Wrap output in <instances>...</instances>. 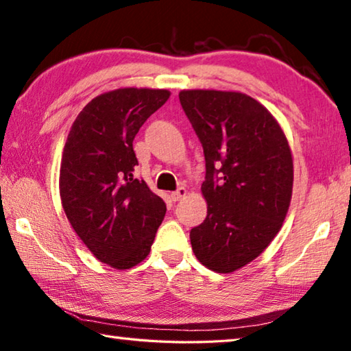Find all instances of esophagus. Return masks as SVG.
<instances>
[{"instance_id":"esophagus-1","label":"esophagus","mask_w":351,"mask_h":351,"mask_svg":"<svg viewBox=\"0 0 351 351\" xmlns=\"http://www.w3.org/2000/svg\"><path fill=\"white\" fill-rule=\"evenodd\" d=\"M187 195V189L186 187H180L176 190V192L171 193V198H173V201H180L181 198H184Z\"/></svg>"}]
</instances>
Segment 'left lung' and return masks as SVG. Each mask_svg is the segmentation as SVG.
<instances>
[{
  "instance_id": "left-lung-1",
  "label": "left lung",
  "mask_w": 351,
  "mask_h": 351,
  "mask_svg": "<svg viewBox=\"0 0 351 351\" xmlns=\"http://www.w3.org/2000/svg\"><path fill=\"white\" fill-rule=\"evenodd\" d=\"M180 102L203 144L207 217L190 230L195 257L229 274L269 246L293 195V154L280 123L251 96L182 90Z\"/></svg>"
}]
</instances>
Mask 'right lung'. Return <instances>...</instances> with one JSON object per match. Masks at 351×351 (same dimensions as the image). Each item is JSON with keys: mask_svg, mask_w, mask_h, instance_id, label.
I'll return each mask as SVG.
<instances>
[{"mask_svg": "<svg viewBox=\"0 0 351 351\" xmlns=\"http://www.w3.org/2000/svg\"><path fill=\"white\" fill-rule=\"evenodd\" d=\"M170 97L167 90L119 88L94 97L69 130L60 198L71 226L94 257L116 269L141 263L161 226L165 203L134 180V136Z\"/></svg>", "mask_w": 351, "mask_h": 351, "instance_id": "right-lung-1", "label": "right lung"}]
</instances>
